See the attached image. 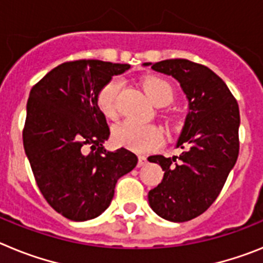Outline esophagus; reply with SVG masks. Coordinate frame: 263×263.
<instances>
[{
	"mask_svg": "<svg viewBox=\"0 0 263 263\" xmlns=\"http://www.w3.org/2000/svg\"><path fill=\"white\" fill-rule=\"evenodd\" d=\"M146 162H147V159H146L145 155H139V157H138V167L145 166Z\"/></svg>",
	"mask_w": 263,
	"mask_h": 263,
	"instance_id": "1",
	"label": "esophagus"
}]
</instances>
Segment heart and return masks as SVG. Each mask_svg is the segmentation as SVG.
<instances>
[{"label":"heart","instance_id":"b5f03b06","mask_svg":"<svg viewBox=\"0 0 263 263\" xmlns=\"http://www.w3.org/2000/svg\"><path fill=\"white\" fill-rule=\"evenodd\" d=\"M143 90L152 101L162 106L168 104L174 97V89L168 81L158 76H147L142 80ZM121 89V80L113 78L100 89L97 95V105L106 117H115L117 113L116 100ZM111 136L115 142L120 146L136 152H146L157 146L162 139L159 129L153 125H146L137 121L126 120L113 127Z\"/></svg>","mask_w":263,"mask_h":263}]
</instances>
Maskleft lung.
Returning a JSON list of instances; mask_svg holds the SVG:
<instances>
[{
	"label": "left lung",
	"instance_id": "left-lung-1",
	"mask_svg": "<svg viewBox=\"0 0 263 263\" xmlns=\"http://www.w3.org/2000/svg\"><path fill=\"white\" fill-rule=\"evenodd\" d=\"M179 81L188 113L176 147L179 157L152 155L164 171L148 191L152 210L164 220L183 222L205 212L217 199L238 157V104L224 81L208 67L187 59L143 63Z\"/></svg>",
	"mask_w": 263,
	"mask_h": 263
}]
</instances>
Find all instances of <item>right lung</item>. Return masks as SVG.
<instances>
[{"label":"right lung","instance_id":"right-lung-1","mask_svg":"<svg viewBox=\"0 0 263 263\" xmlns=\"http://www.w3.org/2000/svg\"><path fill=\"white\" fill-rule=\"evenodd\" d=\"M129 68L103 60L67 62L30 92L25 153L42 195L72 221L101 215L110 205L118 179L138 162L126 148L104 147L109 127L97 105L100 89Z\"/></svg>","mask_w":263,"mask_h":263}]
</instances>
